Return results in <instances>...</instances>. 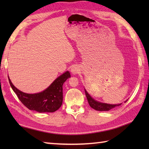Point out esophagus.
Returning a JSON list of instances; mask_svg holds the SVG:
<instances>
[{"label": "esophagus", "mask_w": 149, "mask_h": 149, "mask_svg": "<svg viewBox=\"0 0 149 149\" xmlns=\"http://www.w3.org/2000/svg\"><path fill=\"white\" fill-rule=\"evenodd\" d=\"M78 72H79V69L77 68V67H76V66H74V67H72L71 69V72L73 74H77Z\"/></svg>", "instance_id": "1"}]
</instances>
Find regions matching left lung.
<instances>
[{
  "mask_svg": "<svg viewBox=\"0 0 149 149\" xmlns=\"http://www.w3.org/2000/svg\"><path fill=\"white\" fill-rule=\"evenodd\" d=\"M84 90H85V94H86L88 102V103H89L90 107H92L93 109H95L97 111H109L110 109L114 108V107H115L116 106H119L122 104H106V103H102V102H98V101L94 100L93 98L88 93L86 90L84 89Z\"/></svg>",
  "mask_w": 149,
  "mask_h": 149,
  "instance_id": "obj_1",
  "label": "left lung"
}]
</instances>
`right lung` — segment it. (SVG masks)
I'll list each match as a JSON object with an SVG mask.
<instances>
[{"instance_id":"1","label":"right lung","mask_w":149,"mask_h":149,"mask_svg":"<svg viewBox=\"0 0 149 149\" xmlns=\"http://www.w3.org/2000/svg\"><path fill=\"white\" fill-rule=\"evenodd\" d=\"M68 71L60 75L46 90L40 93L29 94L18 90L8 77L9 84L14 92L24 105L30 110L39 113L54 112L61 106L63 103V85L70 77Z\"/></svg>"}]
</instances>
